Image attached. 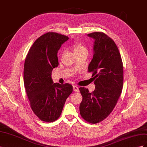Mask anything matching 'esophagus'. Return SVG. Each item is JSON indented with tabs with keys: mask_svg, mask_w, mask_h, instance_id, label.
Listing matches in <instances>:
<instances>
[{
	"mask_svg": "<svg viewBox=\"0 0 147 147\" xmlns=\"http://www.w3.org/2000/svg\"><path fill=\"white\" fill-rule=\"evenodd\" d=\"M73 90L75 92H78L79 91V88L77 86H73Z\"/></svg>",
	"mask_w": 147,
	"mask_h": 147,
	"instance_id": "esophagus-1",
	"label": "esophagus"
}]
</instances>
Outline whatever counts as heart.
Masks as SVG:
<instances>
[{"instance_id": "obj_1", "label": "heart", "mask_w": 147, "mask_h": 147, "mask_svg": "<svg viewBox=\"0 0 147 147\" xmlns=\"http://www.w3.org/2000/svg\"><path fill=\"white\" fill-rule=\"evenodd\" d=\"M72 50L75 55L80 54V53L88 52L86 46L84 45L83 42L79 40H77L72 45Z\"/></svg>"}]
</instances>
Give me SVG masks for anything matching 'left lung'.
Here are the masks:
<instances>
[{
	"label": "left lung",
	"instance_id": "obj_1",
	"mask_svg": "<svg viewBox=\"0 0 147 147\" xmlns=\"http://www.w3.org/2000/svg\"><path fill=\"white\" fill-rule=\"evenodd\" d=\"M94 40L93 57L88 66L94 80V91L79 88L83 99L80 105L82 117L88 123L96 124L103 121L112 112L123 89V65L116 44L105 34H88Z\"/></svg>",
	"mask_w": 147,
	"mask_h": 147
}]
</instances>
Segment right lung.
<instances>
[{
	"mask_svg": "<svg viewBox=\"0 0 147 147\" xmlns=\"http://www.w3.org/2000/svg\"><path fill=\"white\" fill-rule=\"evenodd\" d=\"M67 36L49 32L38 37L29 49L24 66V83L30 106L43 121L59 118L67 98L72 92L70 84L53 83V69L58 66L57 51Z\"/></svg>",
	"mask_w": 147,
	"mask_h": 147,
	"instance_id": "obj_1",
	"label": "right lung"
}]
</instances>
